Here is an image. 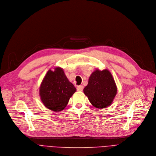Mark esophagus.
Wrapping results in <instances>:
<instances>
[{"label":"esophagus","instance_id":"obj_1","mask_svg":"<svg viewBox=\"0 0 156 156\" xmlns=\"http://www.w3.org/2000/svg\"><path fill=\"white\" fill-rule=\"evenodd\" d=\"M83 90V86H78L77 87V91H82Z\"/></svg>","mask_w":156,"mask_h":156}]
</instances>
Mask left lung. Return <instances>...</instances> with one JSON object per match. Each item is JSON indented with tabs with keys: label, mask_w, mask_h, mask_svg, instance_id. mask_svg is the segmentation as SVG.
<instances>
[{
	"label": "left lung",
	"mask_w": 156,
	"mask_h": 156,
	"mask_svg": "<svg viewBox=\"0 0 156 156\" xmlns=\"http://www.w3.org/2000/svg\"><path fill=\"white\" fill-rule=\"evenodd\" d=\"M83 92L96 108L109 106L117 94V87L114 78L108 69H96L90 75L88 85Z\"/></svg>",
	"instance_id": "left-lung-1"
}]
</instances>
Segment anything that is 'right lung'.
<instances>
[{
  "instance_id": "right-lung-1",
  "label": "right lung",
  "mask_w": 156,
  "mask_h": 156,
  "mask_svg": "<svg viewBox=\"0 0 156 156\" xmlns=\"http://www.w3.org/2000/svg\"><path fill=\"white\" fill-rule=\"evenodd\" d=\"M76 89L66 76L63 68L50 69L42 80L39 95L44 105L55 112L62 111Z\"/></svg>"
}]
</instances>
